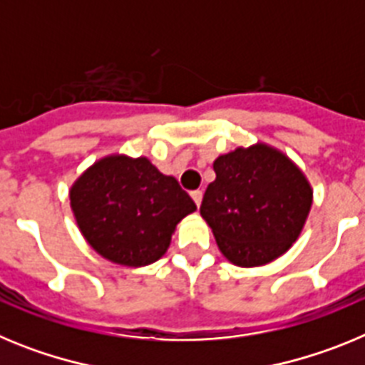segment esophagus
Listing matches in <instances>:
<instances>
[{
	"label": "esophagus",
	"instance_id": "34e87169",
	"mask_svg": "<svg viewBox=\"0 0 365 365\" xmlns=\"http://www.w3.org/2000/svg\"><path fill=\"white\" fill-rule=\"evenodd\" d=\"M192 199H193V202H195V205H197V208H199V206H201V201H202V192H201V190H195V192H192Z\"/></svg>",
	"mask_w": 365,
	"mask_h": 365
}]
</instances>
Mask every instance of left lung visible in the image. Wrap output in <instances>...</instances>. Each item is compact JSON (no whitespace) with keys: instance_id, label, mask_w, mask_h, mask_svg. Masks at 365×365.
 <instances>
[{"instance_id":"1","label":"left lung","mask_w":365,"mask_h":365,"mask_svg":"<svg viewBox=\"0 0 365 365\" xmlns=\"http://www.w3.org/2000/svg\"><path fill=\"white\" fill-rule=\"evenodd\" d=\"M214 172L201 215L222 256L237 267L283 256L311 212L312 188L302 170L279 150L257 143L219 155Z\"/></svg>"}]
</instances>
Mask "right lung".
Instances as JSON below:
<instances>
[{"mask_svg":"<svg viewBox=\"0 0 365 365\" xmlns=\"http://www.w3.org/2000/svg\"><path fill=\"white\" fill-rule=\"evenodd\" d=\"M76 225L95 252L111 263L144 267L160 259L175 227L197 210L175 177L150 159L108 155L69 190Z\"/></svg>","mask_w":365,"mask_h":365,"instance_id":"right-lung-1","label":"right lung"}]
</instances>
